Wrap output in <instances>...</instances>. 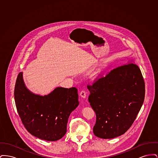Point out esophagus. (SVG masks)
<instances>
[{
    "label": "esophagus",
    "instance_id": "esophagus-1",
    "mask_svg": "<svg viewBox=\"0 0 158 158\" xmlns=\"http://www.w3.org/2000/svg\"><path fill=\"white\" fill-rule=\"evenodd\" d=\"M80 95L81 97L82 98H85L86 97V92L85 90H82L81 92H80Z\"/></svg>",
    "mask_w": 158,
    "mask_h": 158
}]
</instances>
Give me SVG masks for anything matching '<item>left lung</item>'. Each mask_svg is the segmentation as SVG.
Returning a JSON list of instances; mask_svg holds the SVG:
<instances>
[{"mask_svg":"<svg viewBox=\"0 0 158 158\" xmlns=\"http://www.w3.org/2000/svg\"><path fill=\"white\" fill-rule=\"evenodd\" d=\"M88 88L97 117L94 135L109 139L125 133L144 102L145 85L139 68L130 63L115 68Z\"/></svg>","mask_w":158,"mask_h":158,"instance_id":"8db88e82","label":"left lung"}]
</instances>
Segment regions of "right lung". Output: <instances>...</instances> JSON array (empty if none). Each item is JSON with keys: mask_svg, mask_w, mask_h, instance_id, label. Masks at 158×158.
Returning a JSON list of instances; mask_svg holds the SVG:
<instances>
[{"mask_svg": "<svg viewBox=\"0 0 158 158\" xmlns=\"http://www.w3.org/2000/svg\"><path fill=\"white\" fill-rule=\"evenodd\" d=\"M15 105L23 124L32 135L56 141L66 133L68 118L79 102L77 89L57 87L47 95L31 92L25 86L23 73L16 79Z\"/></svg>", "mask_w": 158, "mask_h": 158, "instance_id": "add662e5", "label": "right lung"}]
</instances>
